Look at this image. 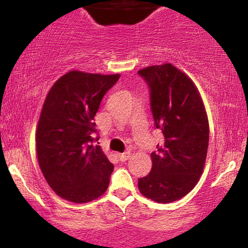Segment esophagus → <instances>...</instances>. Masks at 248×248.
<instances>
[{"mask_svg":"<svg viewBox=\"0 0 248 248\" xmlns=\"http://www.w3.org/2000/svg\"><path fill=\"white\" fill-rule=\"evenodd\" d=\"M129 157H130V152H126L124 154H119V158H120L121 162L127 161Z\"/></svg>","mask_w":248,"mask_h":248,"instance_id":"esophagus-1","label":"esophagus"}]
</instances>
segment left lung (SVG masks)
I'll return each mask as SVG.
<instances>
[{"label": "left lung", "mask_w": 248, "mask_h": 248, "mask_svg": "<svg viewBox=\"0 0 248 248\" xmlns=\"http://www.w3.org/2000/svg\"><path fill=\"white\" fill-rule=\"evenodd\" d=\"M150 87V106L163 142L152 153V171L139 190L157 203H171L198 183L209 147V120L195 82L170 62L139 71Z\"/></svg>", "instance_id": "obj_1"}]
</instances>
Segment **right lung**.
Segmentation results:
<instances>
[{
    "label": "right lung",
    "instance_id": "1",
    "mask_svg": "<svg viewBox=\"0 0 248 248\" xmlns=\"http://www.w3.org/2000/svg\"><path fill=\"white\" fill-rule=\"evenodd\" d=\"M120 75L69 71L50 88L36 130L39 168L51 189L72 203L104 195L113 166L93 142V119Z\"/></svg>",
    "mask_w": 248,
    "mask_h": 248
}]
</instances>
